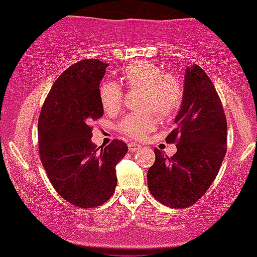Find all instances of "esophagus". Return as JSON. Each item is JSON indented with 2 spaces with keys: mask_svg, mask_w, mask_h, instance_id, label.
<instances>
[{
  "mask_svg": "<svg viewBox=\"0 0 257 257\" xmlns=\"http://www.w3.org/2000/svg\"><path fill=\"white\" fill-rule=\"evenodd\" d=\"M141 148V145L136 144V143H131V144H128V149H130V152H136V150H139Z\"/></svg>",
  "mask_w": 257,
  "mask_h": 257,
  "instance_id": "obj_1",
  "label": "esophagus"
}]
</instances>
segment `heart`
Returning <instances> with one entry per match:
<instances>
[{
	"mask_svg": "<svg viewBox=\"0 0 257 257\" xmlns=\"http://www.w3.org/2000/svg\"><path fill=\"white\" fill-rule=\"evenodd\" d=\"M122 80L128 88L144 89L143 107L154 110L161 118L173 116L183 99V85L177 76L164 74L163 70L150 61H136L122 70ZM99 99L105 112L114 113L121 108L123 90L116 81H105L99 89ZM157 127L153 113H131L119 121L118 128L128 138H145Z\"/></svg>",
	"mask_w": 257,
	"mask_h": 257,
	"instance_id": "1",
	"label": "heart"
}]
</instances>
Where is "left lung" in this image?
Wrapping results in <instances>:
<instances>
[{
  "label": "left lung",
  "mask_w": 257,
  "mask_h": 257,
  "mask_svg": "<svg viewBox=\"0 0 257 257\" xmlns=\"http://www.w3.org/2000/svg\"><path fill=\"white\" fill-rule=\"evenodd\" d=\"M175 124L167 141L177 143V152L168 158L154 149L148 187L159 202L182 209L208 191L227 152V119L222 102L200 66L186 69L183 99Z\"/></svg>",
  "instance_id": "8db88e82"
}]
</instances>
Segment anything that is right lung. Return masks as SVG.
Instances as JSON below:
<instances>
[{
	"label": "right lung",
	"mask_w": 257,
	"mask_h": 257,
	"mask_svg": "<svg viewBox=\"0 0 257 257\" xmlns=\"http://www.w3.org/2000/svg\"><path fill=\"white\" fill-rule=\"evenodd\" d=\"M107 63L84 60L60 75L38 119L42 164L56 191L79 208L104 204L117 185L116 164L126 143L113 140L100 149L91 143L90 123L103 116L99 85Z\"/></svg>",
	"instance_id": "right-lung-1"
}]
</instances>
